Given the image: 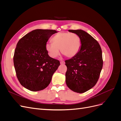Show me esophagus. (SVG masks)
I'll return each mask as SVG.
<instances>
[{
    "label": "esophagus",
    "instance_id": "34e87169",
    "mask_svg": "<svg viewBox=\"0 0 121 121\" xmlns=\"http://www.w3.org/2000/svg\"><path fill=\"white\" fill-rule=\"evenodd\" d=\"M60 65H64L65 64V62L64 61H61L60 62Z\"/></svg>",
    "mask_w": 121,
    "mask_h": 121
}]
</instances>
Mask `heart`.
<instances>
[{"label": "heart", "instance_id": "obj_1", "mask_svg": "<svg viewBox=\"0 0 121 121\" xmlns=\"http://www.w3.org/2000/svg\"><path fill=\"white\" fill-rule=\"evenodd\" d=\"M52 43H47L45 49L50 57H56L62 54L68 58L75 56L81 48V41L79 36L75 33L60 32L55 35L52 39Z\"/></svg>", "mask_w": 121, "mask_h": 121}]
</instances>
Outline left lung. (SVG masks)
I'll use <instances>...</instances> for the list:
<instances>
[{
  "mask_svg": "<svg viewBox=\"0 0 121 121\" xmlns=\"http://www.w3.org/2000/svg\"><path fill=\"white\" fill-rule=\"evenodd\" d=\"M69 31L79 36L81 46L75 56L65 61V82L72 91L82 93L95 85L99 78L103 66L102 50L98 42L85 31Z\"/></svg>",
  "mask_w": 121,
  "mask_h": 121,
  "instance_id": "obj_1",
  "label": "left lung"
}]
</instances>
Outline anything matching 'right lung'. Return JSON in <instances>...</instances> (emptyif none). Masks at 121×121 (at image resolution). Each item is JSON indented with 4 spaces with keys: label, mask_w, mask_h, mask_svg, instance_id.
<instances>
[{
    "label": "right lung",
    "mask_w": 121,
    "mask_h": 121,
    "mask_svg": "<svg viewBox=\"0 0 121 121\" xmlns=\"http://www.w3.org/2000/svg\"><path fill=\"white\" fill-rule=\"evenodd\" d=\"M53 30L36 29L19 40L14 50L13 64L17 78L26 88L37 91L50 84L60 61L50 57L45 45Z\"/></svg>",
    "instance_id": "add662e5"
}]
</instances>
